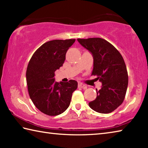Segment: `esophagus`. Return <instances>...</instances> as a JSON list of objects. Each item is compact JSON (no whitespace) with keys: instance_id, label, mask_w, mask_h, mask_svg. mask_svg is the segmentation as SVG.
Here are the masks:
<instances>
[{"instance_id":"obj_1","label":"esophagus","mask_w":148,"mask_h":148,"mask_svg":"<svg viewBox=\"0 0 148 148\" xmlns=\"http://www.w3.org/2000/svg\"><path fill=\"white\" fill-rule=\"evenodd\" d=\"M78 87H80V88H82V89H86L87 88V86H85L84 84H83L82 83H78Z\"/></svg>"}]
</instances>
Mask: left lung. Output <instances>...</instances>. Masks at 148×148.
Returning <instances> with one entry per match:
<instances>
[{"mask_svg":"<svg viewBox=\"0 0 148 148\" xmlns=\"http://www.w3.org/2000/svg\"><path fill=\"white\" fill-rule=\"evenodd\" d=\"M79 43L93 57L91 75L102 83L97 98L89 106L94 111L108 114L114 111L124 101L128 86V73L121 53L106 40L101 38L77 39Z\"/></svg>","mask_w":148,"mask_h":148,"instance_id":"1","label":"left lung"}]
</instances>
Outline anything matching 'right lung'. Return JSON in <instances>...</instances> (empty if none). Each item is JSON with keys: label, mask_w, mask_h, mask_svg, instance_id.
Here are the masks:
<instances>
[{"label": "right lung", "mask_w": 148, "mask_h": 148, "mask_svg": "<svg viewBox=\"0 0 148 148\" xmlns=\"http://www.w3.org/2000/svg\"><path fill=\"white\" fill-rule=\"evenodd\" d=\"M75 39L54 40L39 47L30 59L26 72L29 94L34 106L46 115L55 116L68 108L77 82H55V72L63 64L67 50Z\"/></svg>", "instance_id": "add662e5"}]
</instances>
